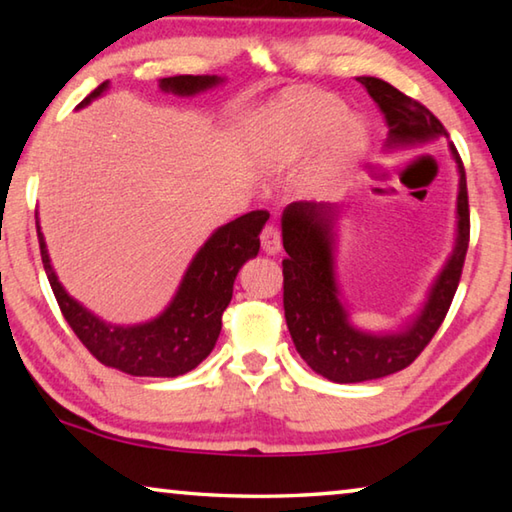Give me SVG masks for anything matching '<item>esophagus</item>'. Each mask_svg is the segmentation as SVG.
<instances>
[{"label":"esophagus","mask_w":512,"mask_h":512,"mask_svg":"<svg viewBox=\"0 0 512 512\" xmlns=\"http://www.w3.org/2000/svg\"><path fill=\"white\" fill-rule=\"evenodd\" d=\"M262 248L264 253L268 255H277L282 250V235H280V228H275V225H266L262 230Z\"/></svg>","instance_id":"34e87169"}]
</instances>
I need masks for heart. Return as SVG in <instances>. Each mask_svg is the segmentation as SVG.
Segmentation results:
<instances>
[{"label": "heart", "mask_w": 512, "mask_h": 512, "mask_svg": "<svg viewBox=\"0 0 512 512\" xmlns=\"http://www.w3.org/2000/svg\"><path fill=\"white\" fill-rule=\"evenodd\" d=\"M311 169V183L334 185L366 146V124L348 115V106L327 92L284 94L264 110L257 128V153L271 167L296 164L325 142Z\"/></svg>", "instance_id": "b5f03b06"}]
</instances>
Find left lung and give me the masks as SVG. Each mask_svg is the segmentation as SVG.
Returning a JSON list of instances; mask_svg holds the SVG:
<instances>
[{
	"mask_svg": "<svg viewBox=\"0 0 512 512\" xmlns=\"http://www.w3.org/2000/svg\"><path fill=\"white\" fill-rule=\"evenodd\" d=\"M357 81L384 112L388 149L447 137L445 126L420 101L406 97L391 83L375 76H359ZM452 155L458 167L456 246L438 280L433 282L420 314L402 332L370 334L350 323L334 277V221L339 210L334 205L307 201L291 203L284 210L282 244L287 250V257L282 259L284 318L300 357L318 375L336 384H357V381L393 375L411 366L443 325L461 282L467 244H470L465 169L454 144Z\"/></svg>",
	"mask_w": 512,
	"mask_h": 512,
	"instance_id": "left-lung-1",
	"label": "left lung"
}]
</instances>
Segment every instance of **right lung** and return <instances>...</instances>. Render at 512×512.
Instances as JSON below:
<instances>
[{"label":"right lung","instance_id":"right-lung-1","mask_svg":"<svg viewBox=\"0 0 512 512\" xmlns=\"http://www.w3.org/2000/svg\"><path fill=\"white\" fill-rule=\"evenodd\" d=\"M221 81V76L180 74L162 79L160 88L180 97H192ZM106 90L108 81L90 92L79 108L88 106ZM266 221L268 212L255 210L214 230L189 264L169 307L149 323L131 327L110 325L69 296L51 268L38 216L36 228L51 291L69 327L92 357L103 366L133 377H178L194 370L212 352L221 334V316L232 300V284L239 268L259 253V232Z\"/></svg>","mask_w":512,"mask_h":512}]
</instances>
